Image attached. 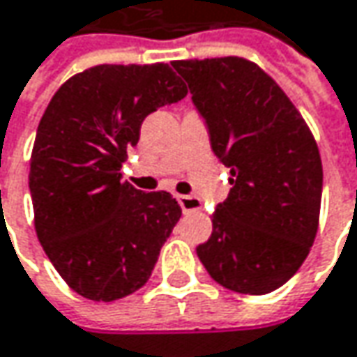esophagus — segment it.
Returning a JSON list of instances; mask_svg holds the SVG:
<instances>
[{
	"instance_id": "1",
	"label": "esophagus",
	"mask_w": 357,
	"mask_h": 357,
	"mask_svg": "<svg viewBox=\"0 0 357 357\" xmlns=\"http://www.w3.org/2000/svg\"><path fill=\"white\" fill-rule=\"evenodd\" d=\"M178 202L183 213H190V211H199L202 209V202L194 197V195H178Z\"/></svg>"
}]
</instances>
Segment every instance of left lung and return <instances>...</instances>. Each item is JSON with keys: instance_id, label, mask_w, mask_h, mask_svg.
<instances>
[{"instance_id": "left-lung-1", "label": "left lung", "mask_w": 357, "mask_h": 357, "mask_svg": "<svg viewBox=\"0 0 357 357\" xmlns=\"http://www.w3.org/2000/svg\"><path fill=\"white\" fill-rule=\"evenodd\" d=\"M172 66L234 176L197 257L227 289L270 294L300 270L316 240L324 172L314 135L280 86L248 59Z\"/></svg>"}]
</instances>
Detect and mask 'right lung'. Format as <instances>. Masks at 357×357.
Returning <instances> with one entry per match:
<instances>
[{
    "mask_svg": "<svg viewBox=\"0 0 357 357\" xmlns=\"http://www.w3.org/2000/svg\"><path fill=\"white\" fill-rule=\"evenodd\" d=\"M185 93L167 63L96 66L59 87L39 121L29 169L38 240L87 300L144 286L181 218L167 192L121 183L119 165L144 119Z\"/></svg>",
    "mask_w": 357,
    "mask_h": 357,
    "instance_id": "right-lung-1",
    "label": "right lung"
}]
</instances>
